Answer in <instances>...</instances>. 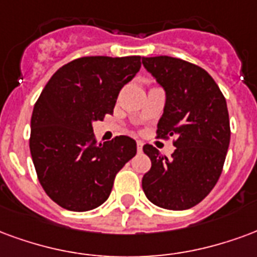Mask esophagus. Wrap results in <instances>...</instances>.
Masks as SVG:
<instances>
[{
	"mask_svg": "<svg viewBox=\"0 0 257 257\" xmlns=\"http://www.w3.org/2000/svg\"><path fill=\"white\" fill-rule=\"evenodd\" d=\"M142 147H144V144H142L141 141L137 142V149H138V152H141V151H142Z\"/></svg>",
	"mask_w": 257,
	"mask_h": 257,
	"instance_id": "esophagus-1",
	"label": "esophagus"
}]
</instances>
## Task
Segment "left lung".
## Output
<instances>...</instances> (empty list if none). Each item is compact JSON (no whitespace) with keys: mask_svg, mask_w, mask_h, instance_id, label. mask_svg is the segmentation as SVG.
<instances>
[{"mask_svg":"<svg viewBox=\"0 0 257 257\" xmlns=\"http://www.w3.org/2000/svg\"><path fill=\"white\" fill-rule=\"evenodd\" d=\"M142 64L166 93L157 123L162 138L175 137L171 157L145 145L152 162L142 189L155 205L183 211L207 197L222 174L230 144L227 104L207 71L168 56L142 57Z\"/></svg>","mask_w":257,"mask_h":257,"instance_id":"left-lung-1","label":"left lung"}]
</instances>
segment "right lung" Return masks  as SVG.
Returning <instances> with one entry per match:
<instances>
[{"mask_svg": "<svg viewBox=\"0 0 257 257\" xmlns=\"http://www.w3.org/2000/svg\"><path fill=\"white\" fill-rule=\"evenodd\" d=\"M140 56L82 57L50 78L34 106L30 152L39 183L54 203L85 212L108 200L117 172L136 156L130 137L98 144L93 123L113 113Z\"/></svg>", "mask_w": 257, "mask_h": 257, "instance_id": "add662e5", "label": "right lung"}]
</instances>
